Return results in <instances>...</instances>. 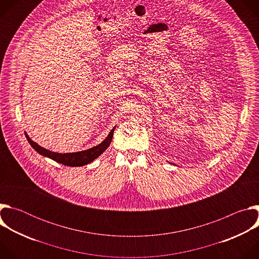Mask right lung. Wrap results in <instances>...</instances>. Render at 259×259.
<instances>
[{
	"label": "right lung",
	"mask_w": 259,
	"mask_h": 259,
	"mask_svg": "<svg viewBox=\"0 0 259 259\" xmlns=\"http://www.w3.org/2000/svg\"><path fill=\"white\" fill-rule=\"evenodd\" d=\"M116 127H114L112 130H110L109 134L106 136V138L99 144H97L96 146L91 147V149H88L86 151H81V152H77V153H65V154H60V153H54L51 152L49 150L44 149L41 145H39L36 142H34L33 140H31L29 138V136L26 134L25 132V136L27 141L29 142V144L31 145L32 149L39 153L40 155L50 158L53 161L60 163L62 165L65 166H70V167H81V166H85L91 162H93L95 159H97L103 152H105V150L109 146L110 142H112L113 136H114V131H115Z\"/></svg>",
	"instance_id": "right-lung-1"
}]
</instances>
